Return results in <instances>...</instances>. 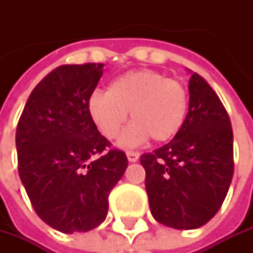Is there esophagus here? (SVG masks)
Wrapping results in <instances>:
<instances>
[{
	"instance_id": "esophagus-1",
	"label": "esophagus",
	"mask_w": 253,
	"mask_h": 253,
	"mask_svg": "<svg viewBox=\"0 0 253 253\" xmlns=\"http://www.w3.org/2000/svg\"><path fill=\"white\" fill-rule=\"evenodd\" d=\"M126 155H127L129 162H136L139 159V153H136V152H127Z\"/></svg>"
}]
</instances>
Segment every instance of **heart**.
<instances>
[{"label": "heart", "instance_id": "obj_1", "mask_svg": "<svg viewBox=\"0 0 253 253\" xmlns=\"http://www.w3.org/2000/svg\"><path fill=\"white\" fill-rule=\"evenodd\" d=\"M88 115L106 139H115L130 112L133 121L120 139L132 147L149 139L165 142L182 129L188 114V92L180 82L152 70L129 71L112 80L106 92H94Z\"/></svg>", "mask_w": 253, "mask_h": 253}]
</instances>
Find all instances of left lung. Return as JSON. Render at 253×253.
Listing matches in <instances>:
<instances>
[{
    "mask_svg": "<svg viewBox=\"0 0 253 253\" xmlns=\"http://www.w3.org/2000/svg\"><path fill=\"white\" fill-rule=\"evenodd\" d=\"M188 114L180 132L153 153H144L145 190L156 221L196 229L220 210L234 174L231 120L208 82L191 74Z\"/></svg>",
    "mask_w": 253,
    "mask_h": 253,
    "instance_id": "8db88e82",
    "label": "left lung"
}]
</instances>
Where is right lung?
Masks as SVG:
<instances>
[{
    "mask_svg": "<svg viewBox=\"0 0 253 253\" xmlns=\"http://www.w3.org/2000/svg\"><path fill=\"white\" fill-rule=\"evenodd\" d=\"M103 63L62 65L28 97L16 127L18 171L36 214L51 228L86 232L108 215V197L127 169L86 103Z\"/></svg>",
    "mask_w": 253,
    "mask_h": 253,
    "instance_id": "1",
    "label": "right lung"
}]
</instances>
